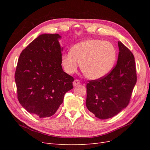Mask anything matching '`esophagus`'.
Segmentation results:
<instances>
[{"instance_id":"obj_1","label":"esophagus","mask_w":150,"mask_h":150,"mask_svg":"<svg viewBox=\"0 0 150 150\" xmlns=\"http://www.w3.org/2000/svg\"><path fill=\"white\" fill-rule=\"evenodd\" d=\"M80 83H81L80 81L78 79H76V80L74 81V82H73V86H76L79 85Z\"/></svg>"}]
</instances>
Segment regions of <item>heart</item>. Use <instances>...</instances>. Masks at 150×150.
<instances>
[{"label": "heart", "instance_id": "b5f03b06", "mask_svg": "<svg viewBox=\"0 0 150 150\" xmlns=\"http://www.w3.org/2000/svg\"><path fill=\"white\" fill-rule=\"evenodd\" d=\"M116 58L115 46L108 41L90 39L77 44L71 51L62 54V66L72 74L81 69L88 78L99 79L106 76L114 66Z\"/></svg>", "mask_w": 150, "mask_h": 150}]
</instances>
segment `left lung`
Listing matches in <instances>:
<instances>
[{
  "instance_id": "obj_1",
  "label": "left lung",
  "mask_w": 150,
  "mask_h": 150,
  "mask_svg": "<svg viewBox=\"0 0 150 150\" xmlns=\"http://www.w3.org/2000/svg\"><path fill=\"white\" fill-rule=\"evenodd\" d=\"M119 54L116 66L107 76L89 81L86 85L88 110L101 120L116 116L128 105L137 83L133 54L118 41Z\"/></svg>"
}]
</instances>
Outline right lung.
<instances>
[{
    "mask_svg": "<svg viewBox=\"0 0 150 150\" xmlns=\"http://www.w3.org/2000/svg\"><path fill=\"white\" fill-rule=\"evenodd\" d=\"M58 34L39 35L20 54L15 73L17 98L30 114L52 116L73 88L74 78L61 66L63 47Z\"/></svg>",
    "mask_w": 150,
    "mask_h": 150,
    "instance_id": "right-lung-1",
    "label": "right lung"
}]
</instances>
